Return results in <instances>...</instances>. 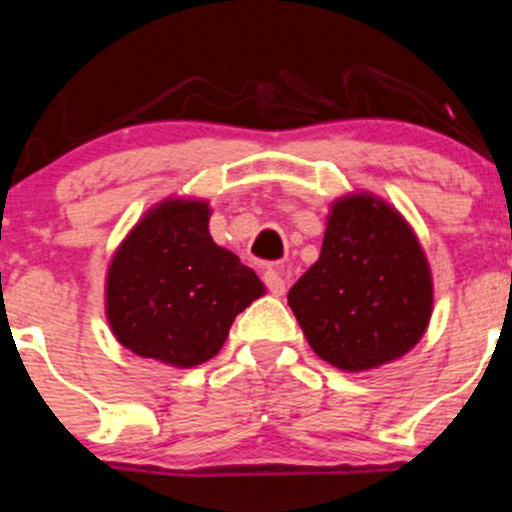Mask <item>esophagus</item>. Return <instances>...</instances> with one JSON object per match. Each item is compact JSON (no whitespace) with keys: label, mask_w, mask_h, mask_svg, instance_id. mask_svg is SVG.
Listing matches in <instances>:
<instances>
[{"label":"esophagus","mask_w":512,"mask_h":512,"mask_svg":"<svg viewBox=\"0 0 512 512\" xmlns=\"http://www.w3.org/2000/svg\"><path fill=\"white\" fill-rule=\"evenodd\" d=\"M262 280H265L267 289H270V292L275 294V297H282V294H285L287 280H285V275H282L280 270H272V267H270V270H265Z\"/></svg>","instance_id":"esophagus-1"}]
</instances>
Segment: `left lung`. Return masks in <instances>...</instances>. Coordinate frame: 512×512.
Wrapping results in <instances>:
<instances>
[{
  "mask_svg": "<svg viewBox=\"0 0 512 512\" xmlns=\"http://www.w3.org/2000/svg\"><path fill=\"white\" fill-rule=\"evenodd\" d=\"M287 302L319 359L352 374L379 369L426 334L431 265L409 220L359 190L329 205L319 260Z\"/></svg>",
  "mask_w": 512,
  "mask_h": 512,
  "instance_id": "left-lung-1",
  "label": "left lung"
}]
</instances>
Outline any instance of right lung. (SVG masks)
I'll return each instance as SVG.
<instances>
[{
    "label": "right lung",
    "mask_w": 512,
    "mask_h": 512,
    "mask_svg": "<svg viewBox=\"0 0 512 512\" xmlns=\"http://www.w3.org/2000/svg\"><path fill=\"white\" fill-rule=\"evenodd\" d=\"M210 203L170 195L141 215L106 270V319L128 352L175 369L205 364L265 294L255 270L210 235Z\"/></svg>",
    "instance_id": "obj_1"
}]
</instances>
